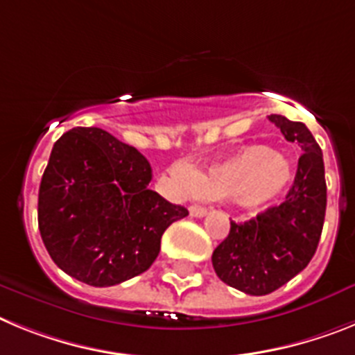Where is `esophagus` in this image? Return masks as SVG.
<instances>
[{
  "mask_svg": "<svg viewBox=\"0 0 355 355\" xmlns=\"http://www.w3.org/2000/svg\"><path fill=\"white\" fill-rule=\"evenodd\" d=\"M189 214L193 216V218H203V216L207 214V209L202 207V205H191Z\"/></svg>",
  "mask_w": 355,
  "mask_h": 355,
  "instance_id": "34e87169",
  "label": "esophagus"
}]
</instances>
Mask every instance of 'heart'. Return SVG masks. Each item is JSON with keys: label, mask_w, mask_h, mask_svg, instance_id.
Instances as JSON below:
<instances>
[{"label": "heart", "mask_w": 355, "mask_h": 355, "mask_svg": "<svg viewBox=\"0 0 355 355\" xmlns=\"http://www.w3.org/2000/svg\"><path fill=\"white\" fill-rule=\"evenodd\" d=\"M295 178L291 160L266 144H248L193 177L203 198H230L243 211H263L284 195Z\"/></svg>", "instance_id": "obj_1"}]
</instances>
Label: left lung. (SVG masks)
<instances>
[{"instance_id": "8db88e82", "label": "left lung", "mask_w": 355, "mask_h": 355, "mask_svg": "<svg viewBox=\"0 0 355 355\" xmlns=\"http://www.w3.org/2000/svg\"><path fill=\"white\" fill-rule=\"evenodd\" d=\"M282 135L298 143L302 155L286 200L245 223L230 221V232L212 252L216 275L246 295H268L309 264L318 248L327 207L323 153L304 123L271 114Z\"/></svg>"}]
</instances>
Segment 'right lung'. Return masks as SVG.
<instances>
[{
  "label": "right lung",
  "instance_id": "add662e5",
  "mask_svg": "<svg viewBox=\"0 0 355 355\" xmlns=\"http://www.w3.org/2000/svg\"><path fill=\"white\" fill-rule=\"evenodd\" d=\"M143 153L96 126H76L53 144L39 187V230L49 257L96 288L152 266L160 237L189 212L148 189Z\"/></svg>",
  "mask_w": 355,
  "mask_h": 355
}]
</instances>
